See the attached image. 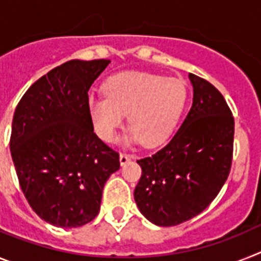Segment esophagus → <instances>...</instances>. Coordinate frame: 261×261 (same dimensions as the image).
<instances>
[{
    "mask_svg": "<svg viewBox=\"0 0 261 261\" xmlns=\"http://www.w3.org/2000/svg\"><path fill=\"white\" fill-rule=\"evenodd\" d=\"M131 159H133V156L127 155V153H121L119 155V163H121V165H126Z\"/></svg>",
    "mask_w": 261,
    "mask_h": 261,
    "instance_id": "1",
    "label": "esophagus"
}]
</instances>
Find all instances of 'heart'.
<instances>
[{
	"mask_svg": "<svg viewBox=\"0 0 261 261\" xmlns=\"http://www.w3.org/2000/svg\"><path fill=\"white\" fill-rule=\"evenodd\" d=\"M187 101L188 89L178 79L124 71L108 77L103 94H90L87 109L96 134L108 143L114 142L127 114L131 127L124 142L158 147L172 137Z\"/></svg>",
	"mask_w": 261,
	"mask_h": 261,
	"instance_id": "heart-1",
	"label": "heart"
}]
</instances>
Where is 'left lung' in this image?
<instances>
[{"mask_svg":"<svg viewBox=\"0 0 261 261\" xmlns=\"http://www.w3.org/2000/svg\"><path fill=\"white\" fill-rule=\"evenodd\" d=\"M193 103L177 133L158 152L138 160L142 177L134 198L158 226L189 221L210 205L230 173L234 118L210 83L189 73Z\"/></svg>","mask_w":261,"mask_h":261,"instance_id":"obj_1","label":"left lung"}]
</instances>
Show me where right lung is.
<instances>
[{
    "instance_id": "1",
    "label": "right lung",
    "mask_w": 261,
    "mask_h": 261,
    "mask_svg": "<svg viewBox=\"0 0 261 261\" xmlns=\"http://www.w3.org/2000/svg\"><path fill=\"white\" fill-rule=\"evenodd\" d=\"M110 60H71L34 83L15 109L10 152L34 212L56 227H79L99 212L119 155L93 131L88 90Z\"/></svg>"
}]
</instances>
